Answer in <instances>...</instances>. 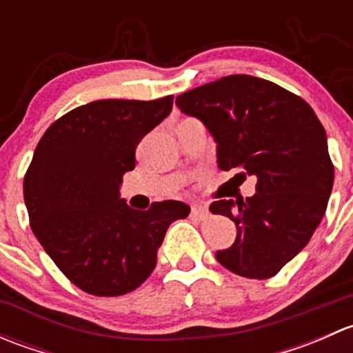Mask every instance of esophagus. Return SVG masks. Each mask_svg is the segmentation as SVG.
Returning a JSON list of instances; mask_svg holds the SVG:
<instances>
[{
  "mask_svg": "<svg viewBox=\"0 0 353 353\" xmlns=\"http://www.w3.org/2000/svg\"><path fill=\"white\" fill-rule=\"evenodd\" d=\"M191 213H193L194 216H198V219H206L208 216V208H206V205H193L191 206Z\"/></svg>",
  "mask_w": 353,
  "mask_h": 353,
  "instance_id": "34e87169",
  "label": "esophagus"
}]
</instances>
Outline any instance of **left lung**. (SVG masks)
I'll list each match as a JSON object with an SVG mask.
<instances>
[{
	"instance_id": "left-lung-1",
	"label": "left lung",
	"mask_w": 353,
	"mask_h": 353,
	"mask_svg": "<svg viewBox=\"0 0 353 353\" xmlns=\"http://www.w3.org/2000/svg\"><path fill=\"white\" fill-rule=\"evenodd\" d=\"M176 105L210 131L220 169L239 170V184L258 179L251 198L210 205L237 227L236 243L216 251V261L245 279H272L325 216L334 177L325 128L304 99L249 74L184 92Z\"/></svg>"
}]
</instances>
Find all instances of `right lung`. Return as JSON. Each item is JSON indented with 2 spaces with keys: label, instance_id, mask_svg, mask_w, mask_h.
Returning a JSON list of instances; mask_svg holds the SVG:
<instances>
[{
  "label": "right lung",
  "instance_id": "add662e5",
  "mask_svg": "<svg viewBox=\"0 0 353 353\" xmlns=\"http://www.w3.org/2000/svg\"><path fill=\"white\" fill-rule=\"evenodd\" d=\"M157 101L105 99L70 110L46 130L23 177L32 232L73 285L97 297L134 290L150 276L167 229L190 215L176 199L147 212L119 198L141 138L172 110Z\"/></svg>",
  "mask_w": 353,
  "mask_h": 353
}]
</instances>
